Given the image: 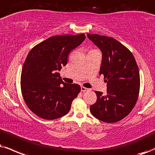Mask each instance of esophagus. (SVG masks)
Returning a JSON list of instances; mask_svg holds the SVG:
<instances>
[{
    "mask_svg": "<svg viewBox=\"0 0 155 155\" xmlns=\"http://www.w3.org/2000/svg\"><path fill=\"white\" fill-rule=\"evenodd\" d=\"M88 91V88H87V87H85L83 86H81V91L82 92H85V91Z\"/></svg>",
    "mask_w": 155,
    "mask_h": 155,
    "instance_id": "1",
    "label": "esophagus"
}]
</instances>
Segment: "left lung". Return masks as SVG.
<instances>
[{"label":"left lung","instance_id":"1","mask_svg":"<svg viewBox=\"0 0 155 155\" xmlns=\"http://www.w3.org/2000/svg\"><path fill=\"white\" fill-rule=\"evenodd\" d=\"M102 51L100 74L107 83V94L95 91L97 101L90 106L92 115L101 121L115 123L129 115L136 104L140 88L139 68L132 53L112 37L89 34Z\"/></svg>","mask_w":155,"mask_h":155}]
</instances>
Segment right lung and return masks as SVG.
Wrapping results in <instances>:
<instances>
[{
  "label": "right lung",
  "mask_w": 155,
  "mask_h": 155,
  "mask_svg": "<svg viewBox=\"0 0 155 155\" xmlns=\"http://www.w3.org/2000/svg\"><path fill=\"white\" fill-rule=\"evenodd\" d=\"M85 38L84 34L54 36L28 52L22 68L21 89L26 106L39 117L54 120L70 111L81 86L64 83L57 72L66 65L69 53Z\"/></svg>",
  "instance_id": "obj_1"
}]
</instances>
